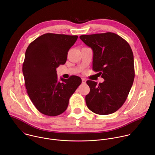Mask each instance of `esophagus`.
I'll return each mask as SVG.
<instances>
[{"instance_id": "1", "label": "esophagus", "mask_w": 155, "mask_h": 155, "mask_svg": "<svg viewBox=\"0 0 155 155\" xmlns=\"http://www.w3.org/2000/svg\"><path fill=\"white\" fill-rule=\"evenodd\" d=\"M81 80H82V83H83V84H85V83H86V80L85 78H82Z\"/></svg>"}]
</instances>
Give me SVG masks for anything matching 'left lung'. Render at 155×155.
I'll return each instance as SVG.
<instances>
[{
	"mask_svg": "<svg viewBox=\"0 0 155 155\" xmlns=\"http://www.w3.org/2000/svg\"><path fill=\"white\" fill-rule=\"evenodd\" d=\"M80 38L93 51V69L99 72L104 82L87 80L90 93L85 97L87 108L98 115L115 112L123 105L133 84V53L129 43L112 32L83 35Z\"/></svg>",
	"mask_w": 155,
	"mask_h": 155,
	"instance_id": "1",
	"label": "left lung"
}]
</instances>
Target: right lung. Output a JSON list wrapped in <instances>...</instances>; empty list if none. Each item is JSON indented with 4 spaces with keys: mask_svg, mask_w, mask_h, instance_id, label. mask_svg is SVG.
<instances>
[{
    "mask_svg": "<svg viewBox=\"0 0 155 155\" xmlns=\"http://www.w3.org/2000/svg\"><path fill=\"white\" fill-rule=\"evenodd\" d=\"M77 35L47 33L28 46L23 64V73L28 94L38 111L54 117L65 111L69 101L81 83L73 75L58 81L56 68L67 61L69 49Z\"/></svg>",
    "mask_w": 155,
    "mask_h": 155,
    "instance_id": "1",
    "label": "right lung"
}]
</instances>
